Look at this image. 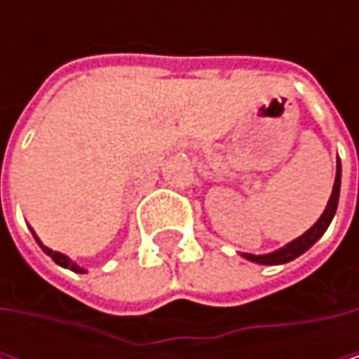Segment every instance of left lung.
Returning <instances> with one entry per match:
<instances>
[{
  "instance_id": "left-lung-1",
  "label": "left lung",
  "mask_w": 359,
  "mask_h": 359,
  "mask_svg": "<svg viewBox=\"0 0 359 359\" xmlns=\"http://www.w3.org/2000/svg\"><path fill=\"white\" fill-rule=\"evenodd\" d=\"M339 191H341V164L337 166V177H334V184H332V195L328 199V205L324 210V214L318 218V222L308 231L304 233L299 239L291 241L289 245H285L283 250L274 251V253H266V255H253V253H245V257L251 262H257V264H266V266H276V264H287L295 257H299L304 251H308L320 237L324 235V231L328 229L334 212H337V205H339Z\"/></svg>"
}]
</instances>
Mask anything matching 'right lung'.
<instances>
[{"instance_id": "1", "label": "right lung", "mask_w": 359, "mask_h": 359, "mask_svg": "<svg viewBox=\"0 0 359 359\" xmlns=\"http://www.w3.org/2000/svg\"><path fill=\"white\" fill-rule=\"evenodd\" d=\"M35 239H36V237H35ZM36 243H39V245L43 248V251H45V253H47V255H49V257H51V259H53L55 264H60V266H64V268H70L72 272H85V270H83L81 266H76V264H74V262H72V259H70L68 255H64V253H60V251H53V250H49V248H45V245H43V243H41L39 239H36Z\"/></svg>"}]
</instances>
